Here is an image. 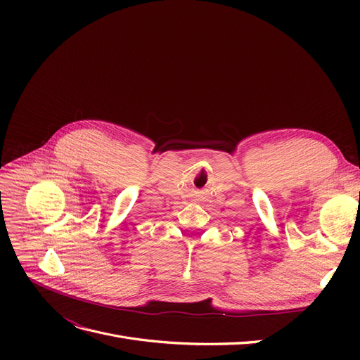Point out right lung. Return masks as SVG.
Segmentation results:
<instances>
[{"label":"right lung","instance_id":"obj_1","mask_svg":"<svg viewBox=\"0 0 360 360\" xmlns=\"http://www.w3.org/2000/svg\"><path fill=\"white\" fill-rule=\"evenodd\" d=\"M155 151H158V150H156V148H155ZM155 151H153V153H155Z\"/></svg>","mask_w":360,"mask_h":360}]
</instances>
